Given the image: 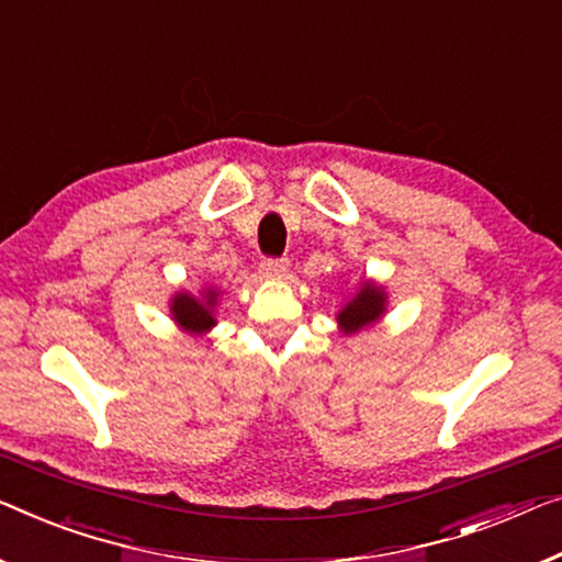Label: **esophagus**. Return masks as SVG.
<instances>
[{"label": "esophagus", "mask_w": 562, "mask_h": 562, "mask_svg": "<svg viewBox=\"0 0 562 562\" xmlns=\"http://www.w3.org/2000/svg\"><path fill=\"white\" fill-rule=\"evenodd\" d=\"M288 270H290V262L284 257H267L262 259V265H259V272L272 280H282L284 274H288Z\"/></svg>", "instance_id": "1"}]
</instances>
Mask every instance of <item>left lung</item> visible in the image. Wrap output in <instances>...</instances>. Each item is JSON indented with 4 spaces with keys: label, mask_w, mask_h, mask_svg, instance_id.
Wrapping results in <instances>:
<instances>
[{
    "label": "left lung",
    "mask_w": 562,
    "mask_h": 562,
    "mask_svg": "<svg viewBox=\"0 0 562 562\" xmlns=\"http://www.w3.org/2000/svg\"><path fill=\"white\" fill-rule=\"evenodd\" d=\"M383 310H386V297L375 284H363V290L340 310L338 323L346 333H358L363 325L379 321Z\"/></svg>",
    "instance_id": "8db88e82"
}]
</instances>
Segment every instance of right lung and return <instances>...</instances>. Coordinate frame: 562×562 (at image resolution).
Masks as SVG:
<instances>
[{"mask_svg":"<svg viewBox=\"0 0 562 562\" xmlns=\"http://www.w3.org/2000/svg\"><path fill=\"white\" fill-rule=\"evenodd\" d=\"M216 303V292H204V300H196L187 295V292H181V295L173 297V321L181 325V328H187L191 333H201L206 328H212L214 325V317H212V310Z\"/></svg>","mask_w":562,"mask_h":562,"instance_id":"right-lung-1","label":"right lung"}]
</instances>
